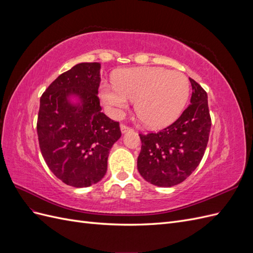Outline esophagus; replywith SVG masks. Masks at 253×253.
Wrapping results in <instances>:
<instances>
[{
  "mask_svg": "<svg viewBox=\"0 0 253 253\" xmlns=\"http://www.w3.org/2000/svg\"><path fill=\"white\" fill-rule=\"evenodd\" d=\"M120 129H121V133L122 134H125V133H126V132H129V131H132V127H129V126H126V125H121L120 126Z\"/></svg>",
  "mask_w": 253,
  "mask_h": 253,
  "instance_id": "34e87169",
  "label": "esophagus"
}]
</instances>
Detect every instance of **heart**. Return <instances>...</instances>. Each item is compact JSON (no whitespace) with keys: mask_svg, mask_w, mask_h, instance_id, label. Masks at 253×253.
I'll return each instance as SVG.
<instances>
[{"mask_svg":"<svg viewBox=\"0 0 253 253\" xmlns=\"http://www.w3.org/2000/svg\"><path fill=\"white\" fill-rule=\"evenodd\" d=\"M112 86L102 84L100 96L112 113L120 116L136 101V114L153 128L169 126L188 101L190 81L185 74L164 67L126 68L115 76Z\"/></svg>","mask_w":253,"mask_h":253,"instance_id":"obj_1","label":"heart"}]
</instances>
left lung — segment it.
I'll list each match as a JSON object with an SVG mask.
<instances>
[{
	"label": "left lung",
	"mask_w": 253,
	"mask_h": 253,
	"mask_svg": "<svg viewBox=\"0 0 253 253\" xmlns=\"http://www.w3.org/2000/svg\"><path fill=\"white\" fill-rule=\"evenodd\" d=\"M191 103L180 117L157 133L139 134L141 151L137 169L152 185L173 187L200 165L208 144L211 117L206 90L190 78Z\"/></svg>",
	"instance_id": "8db88e82"
}]
</instances>
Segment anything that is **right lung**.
<instances>
[{
  "mask_svg": "<svg viewBox=\"0 0 253 253\" xmlns=\"http://www.w3.org/2000/svg\"><path fill=\"white\" fill-rule=\"evenodd\" d=\"M98 62L79 63L61 74L40 99L37 132L42 156L57 178L75 188L100 181L108 170L119 122L101 112ZM79 99L76 104L70 99Z\"/></svg>",
  "mask_w": 253,
  "mask_h": 253,
  "instance_id": "1",
  "label": "right lung"
}]
</instances>
